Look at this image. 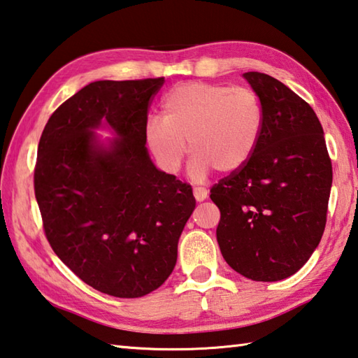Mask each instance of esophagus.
Here are the masks:
<instances>
[{
    "label": "esophagus",
    "instance_id": "34e87169",
    "mask_svg": "<svg viewBox=\"0 0 358 358\" xmlns=\"http://www.w3.org/2000/svg\"><path fill=\"white\" fill-rule=\"evenodd\" d=\"M194 197L197 201H203L208 197V191L205 187H194Z\"/></svg>",
    "mask_w": 358,
    "mask_h": 358
}]
</instances>
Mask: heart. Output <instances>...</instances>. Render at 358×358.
Instances as JSON below:
<instances>
[{"instance_id": "obj_1", "label": "heart", "mask_w": 358, "mask_h": 358, "mask_svg": "<svg viewBox=\"0 0 358 358\" xmlns=\"http://www.w3.org/2000/svg\"><path fill=\"white\" fill-rule=\"evenodd\" d=\"M264 128V109L249 87L185 83L162 100V119L152 117L145 139L166 171H178L194 153L191 175L205 178L213 169L229 173L241 169L255 153Z\"/></svg>"}]
</instances>
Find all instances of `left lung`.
Masks as SVG:
<instances>
[{
	"instance_id": "8db88e82",
	"label": "left lung",
	"mask_w": 358,
	"mask_h": 358,
	"mask_svg": "<svg viewBox=\"0 0 358 358\" xmlns=\"http://www.w3.org/2000/svg\"><path fill=\"white\" fill-rule=\"evenodd\" d=\"M244 78L264 109V128L245 164L211 187L216 230L231 269L255 282L283 280L320 244L332 187L324 131L307 101L275 78Z\"/></svg>"
}]
</instances>
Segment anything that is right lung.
I'll list each match as a JSON object with an SVG mask.
<instances>
[{
	"instance_id": "right-lung-1",
	"label": "right lung",
	"mask_w": 358,
	"mask_h": 358,
	"mask_svg": "<svg viewBox=\"0 0 358 358\" xmlns=\"http://www.w3.org/2000/svg\"><path fill=\"white\" fill-rule=\"evenodd\" d=\"M164 78L95 81L51 114L37 148L34 192L45 236L89 287L134 299L177 263L196 208L191 185L158 171L145 147L148 108ZM105 120L120 136L103 148Z\"/></svg>"
}]
</instances>
